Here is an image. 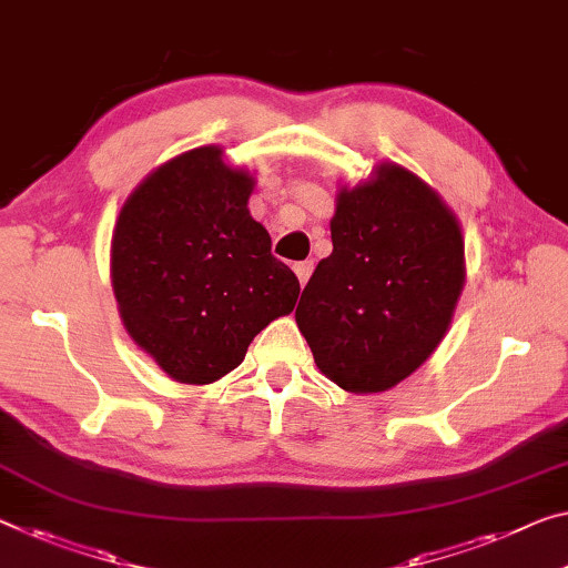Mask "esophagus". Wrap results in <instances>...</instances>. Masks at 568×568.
<instances>
[{
  "mask_svg": "<svg viewBox=\"0 0 568 568\" xmlns=\"http://www.w3.org/2000/svg\"><path fill=\"white\" fill-rule=\"evenodd\" d=\"M312 268H314L312 261H300V264H294V274H296V278H300V284H302V286L310 282Z\"/></svg>",
  "mask_w": 568,
  "mask_h": 568,
  "instance_id": "esophagus-1",
  "label": "esophagus"
}]
</instances>
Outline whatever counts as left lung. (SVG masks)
Here are the masks:
<instances>
[{
    "label": "left lung",
    "instance_id": "8db88e82",
    "mask_svg": "<svg viewBox=\"0 0 568 568\" xmlns=\"http://www.w3.org/2000/svg\"><path fill=\"white\" fill-rule=\"evenodd\" d=\"M329 231L333 254L304 286L296 325L329 381L378 394L447 333L465 284V241L439 195L398 164L343 190Z\"/></svg>",
    "mask_w": 568,
    "mask_h": 568
}]
</instances>
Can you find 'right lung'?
<instances>
[{"instance_id":"right-lung-1","label":"right lung","mask_w":568,"mask_h":568,"mask_svg":"<svg viewBox=\"0 0 568 568\" xmlns=\"http://www.w3.org/2000/svg\"><path fill=\"white\" fill-rule=\"evenodd\" d=\"M254 180L217 146L174 156L121 207L113 292L134 343L180 383H213L268 322L290 314L300 282L248 213Z\"/></svg>"}]
</instances>
